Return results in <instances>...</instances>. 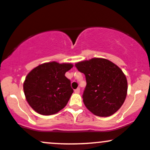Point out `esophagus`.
Returning a JSON list of instances; mask_svg holds the SVG:
<instances>
[{
  "instance_id": "34e87169",
  "label": "esophagus",
  "mask_w": 150,
  "mask_h": 150,
  "mask_svg": "<svg viewBox=\"0 0 150 150\" xmlns=\"http://www.w3.org/2000/svg\"><path fill=\"white\" fill-rule=\"evenodd\" d=\"M74 92L76 93V94H79V92H80V88H77L76 89L74 90Z\"/></svg>"
}]
</instances>
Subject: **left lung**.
Here are the masks:
<instances>
[{"label": "left lung", "instance_id": "1", "mask_svg": "<svg viewBox=\"0 0 150 150\" xmlns=\"http://www.w3.org/2000/svg\"><path fill=\"white\" fill-rule=\"evenodd\" d=\"M75 66L86 76L82 98L88 110L99 117H109L117 112L127 93V78L122 71L114 63L100 58Z\"/></svg>", "mask_w": 150, "mask_h": 150}]
</instances>
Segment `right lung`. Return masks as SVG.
Here are the masks:
<instances>
[{"instance_id":"1","label":"right lung","mask_w":150,"mask_h":150,"mask_svg":"<svg viewBox=\"0 0 150 150\" xmlns=\"http://www.w3.org/2000/svg\"><path fill=\"white\" fill-rule=\"evenodd\" d=\"M71 64L45 63L31 70L25 77L23 91L32 109L43 115L54 114L65 107L74 90L66 72Z\"/></svg>"}]
</instances>
